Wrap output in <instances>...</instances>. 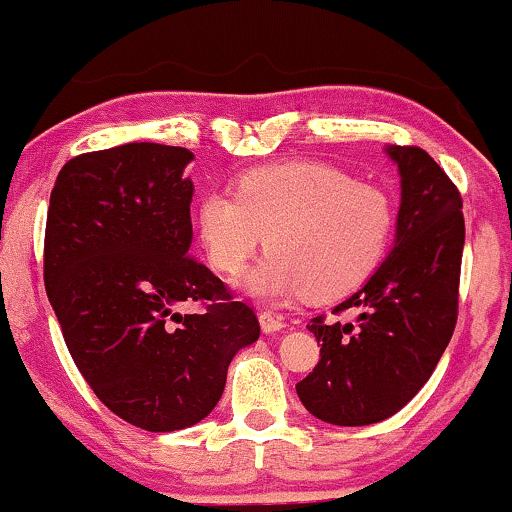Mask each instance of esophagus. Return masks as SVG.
<instances>
[{
	"instance_id": "1",
	"label": "esophagus",
	"mask_w": 512,
	"mask_h": 512,
	"mask_svg": "<svg viewBox=\"0 0 512 512\" xmlns=\"http://www.w3.org/2000/svg\"><path fill=\"white\" fill-rule=\"evenodd\" d=\"M258 323H261V330L265 335H274V332H281L286 328V323L274 314H270V311H261V314H258Z\"/></svg>"
}]
</instances>
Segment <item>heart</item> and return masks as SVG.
Returning <instances> with one entry per match:
<instances>
[{
  "label": "heart",
  "mask_w": 512,
  "mask_h": 512,
  "mask_svg": "<svg viewBox=\"0 0 512 512\" xmlns=\"http://www.w3.org/2000/svg\"><path fill=\"white\" fill-rule=\"evenodd\" d=\"M198 235L221 274L240 272L263 244L270 251L244 274L251 298L332 300L365 284L395 228L383 189L316 161L263 166L235 182V196L212 191L198 205Z\"/></svg>",
  "instance_id": "obj_1"
}]
</instances>
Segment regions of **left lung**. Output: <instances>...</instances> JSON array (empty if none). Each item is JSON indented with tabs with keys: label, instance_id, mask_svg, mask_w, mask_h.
<instances>
[{
	"label": "left lung",
	"instance_id": "8db88e82",
	"mask_svg": "<svg viewBox=\"0 0 512 512\" xmlns=\"http://www.w3.org/2000/svg\"><path fill=\"white\" fill-rule=\"evenodd\" d=\"M397 164L395 242L358 291L335 307L358 309L355 323L311 318L321 360L298 390L318 420L362 427L395 416L432 376L457 321L464 249L462 196L420 147L385 145Z\"/></svg>",
	"mask_w": 512,
	"mask_h": 512
}]
</instances>
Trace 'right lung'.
Listing matches in <instances>:
<instances>
[{"label": "right lung", "instance_id": "right-lung-1", "mask_svg": "<svg viewBox=\"0 0 512 512\" xmlns=\"http://www.w3.org/2000/svg\"><path fill=\"white\" fill-rule=\"evenodd\" d=\"M187 147L127 143L66 161L50 194L43 277L64 342L94 395L147 432L217 406L226 372L261 325L189 256ZM184 301H207L180 315Z\"/></svg>", "mask_w": 512, "mask_h": 512}]
</instances>
